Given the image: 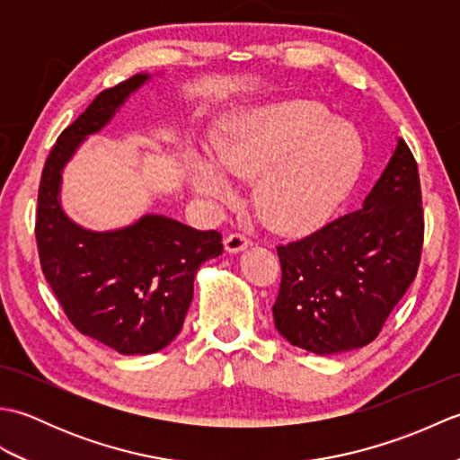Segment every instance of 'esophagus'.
Returning <instances> with one entry per match:
<instances>
[{
    "label": "esophagus",
    "instance_id": "esophagus-1",
    "mask_svg": "<svg viewBox=\"0 0 460 460\" xmlns=\"http://www.w3.org/2000/svg\"><path fill=\"white\" fill-rule=\"evenodd\" d=\"M249 247H251V241L245 235H241V233H233V235L225 239V251L227 252H241Z\"/></svg>",
    "mask_w": 460,
    "mask_h": 460
}]
</instances>
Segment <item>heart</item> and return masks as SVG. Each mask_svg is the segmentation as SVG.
Returning a JSON list of instances; mask_svg holds the SVG:
<instances>
[{
  "mask_svg": "<svg viewBox=\"0 0 460 460\" xmlns=\"http://www.w3.org/2000/svg\"><path fill=\"white\" fill-rule=\"evenodd\" d=\"M361 170V142L322 104L296 101L252 111L223 124L209 162L193 158L190 185L208 198H231L227 180L252 181L262 223L282 235L320 229L348 198Z\"/></svg>",
  "mask_w": 460,
  "mask_h": 460,
  "instance_id": "1",
  "label": "heart"
}]
</instances>
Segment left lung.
I'll return each instance as SVG.
<instances>
[{
  "instance_id": "obj_1",
  "label": "left lung",
  "mask_w": 460,
  "mask_h": 460,
  "mask_svg": "<svg viewBox=\"0 0 460 460\" xmlns=\"http://www.w3.org/2000/svg\"><path fill=\"white\" fill-rule=\"evenodd\" d=\"M423 247L417 162L397 138L361 208L279 247V334L316 356L367 346L411 285Z\"/></svg>"
}]
</instances>
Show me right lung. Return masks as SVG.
I'll list each match as a JSON object with an SVG mask.
<instances>
[{"label": "right lung", "mask_w": 460, "mask_h": 460, "mask_svg": "<svg viewBox=\"0 0 460 460\" xmlns=\"http://www.w3.org/2000/svg\"><path fill=\"white\" fill-rule=\"evenodd\" d=\"M152 81L138 73L102 91L58 136L45 162L35 237L49 285L81 334L124 356L154 354L180 334L195 272L223 252L217 231H198L158 213L109 231H93L63 209V170L130 96Z\"/></svg>", "instance_id": "obj_1"}]
</instances>
